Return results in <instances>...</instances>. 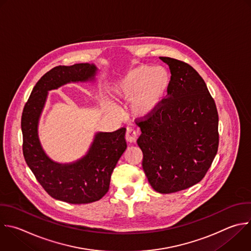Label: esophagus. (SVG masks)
Wrapping results in <instances>:
<instances>
[{
	"label": "esophagus",
	"instance_id": "1",
	"mask_svg": "<svg viewBox=\"0 0 251 251\" xmlns=\"http://www.w3.org/2000/svg\"><path fill=\"white\" fill-rule=\"evenodd\" d=\"M126 141L129 143H134L137 140V132L133 128H127L126 132Z\"/></svg>",
	"mask_w": 251,
	"mask_h": 251
}]
</instances>
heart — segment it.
<instances>
[{"mask_svg": "<svg viewBox=\"0 0 251 251\" xmlns=\"http://www.w3.org/2000/svg\"><path fill=\"white\" fill-rule=\"evenodd\" d=\"M170 83V75L162 67L139 66L117 78L111 86L114 99L130 101V110L137 118H148L161 104ZM109 107L114 108L111 102Z\"/></svg>", "mask_w": 251, "mask_h": 251, "instance_id": "1", "label": "heart"}]
</instances>
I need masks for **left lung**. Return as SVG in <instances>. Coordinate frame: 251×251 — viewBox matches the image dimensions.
Listing matches in <instances>:
<instances>
[{
	"label": "left lung",
	"instance_id": "1",
	"mask_svg": "<svg viewBox=\"0 0 251 251\" xmlns=\"http://www.w3.org/2000/svg\"><path fill=\"white\" fill-rule=\"evenodd\" d=\"M170 67L168 95L156 111L140 120L137 140L151 186L168 194L200 182L217 154L219 115L201 75L190 65L159 57Z\"/></svg>",
	"mask_w": 251,
	"mask_h": 251
}]
</instances>
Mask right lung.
I'll list each match as a JSON object with an SVG mask.
<instances>
[{"label":"right lung","instance_id":"obj_1","mask_svg":"<svg viewBox=\"0 0 251 251\" xmlns=\"http://www.w3.org/2000/svg\"><path fill=\"white\" fill-rule=\"evenodd\" d=\"M98 71L95 64L89 63L53 68L36 82L23 111V151L28 168L51 197L71 204L92 203L107 193L112 172L127 148L126 128L96 133L85 155L60 163L51 159L41 146L39 118L49 91L70 82L94 81Z\"/></svg>","mask_w":251,"mask_h":251}]
</instances>
